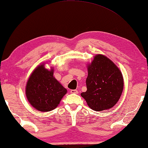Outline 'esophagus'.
I'll list each match as a JSON object with an SVG mask.
<instances>
[{"label": "esophagus", "instance_id": "1", "mask_svg": "<svg viewBox=\"0 0 148 148\" xmlns=\"http://www.w3.org/2000/svg\"><path fill=\"white\" fill-rule=\"evenodd\" d=\"M71 92L72 94H78V91L76 89H72L71 91Z\"/></svg>", "mask_w": 148, "mask_h": 148}]
</instances>
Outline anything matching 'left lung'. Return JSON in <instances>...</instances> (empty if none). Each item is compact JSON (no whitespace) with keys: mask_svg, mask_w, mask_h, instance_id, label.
<instances>
[{"mask_svg":"<svg viewBox=\"0 0 148 148\" xmlns=\"http://www.w3.org/2000/svg\"><path fill=\"white\" fill-rule=\"evenodd\" d=\"M87 91L81 93L95 111L110 109L119 101L123 89V77L118 67L103 55L95 56L87 65Z\"/></svg>","mask_w":148,"mask_h":148,"instance_id":"left-lung-1","label":"left lung"}]
</instances>
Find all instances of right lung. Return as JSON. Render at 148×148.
I'll list each match as a JSON object with an SVG mask.
<instances>
[{
  "label": "right lung",
  "mask_w": 148,
  "mask_h": 148,
  "mask_svg": "<svg viewBox=\"0 0 148 148\" xmlns=\"http://www.w3.org/2000/svg\"><path fill=\"white\" fill-rule=\"evenodd\" d=\"M66 92L67 90L54 77L53 69L47 70L44 64L39 65L32 72L25 88L29 103L41 112L54 110Z\"/></svg>",
  "instance_id": "obj_1"
}]
</instances>
